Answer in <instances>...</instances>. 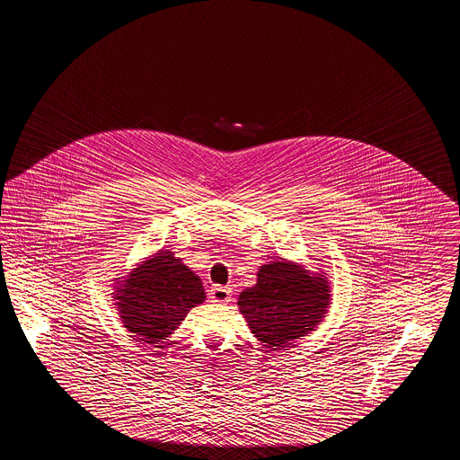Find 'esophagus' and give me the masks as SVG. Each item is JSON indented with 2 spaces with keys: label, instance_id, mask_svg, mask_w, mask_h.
<instances>
[{
  "label": "esophagus",
  "instance_id": "esophagus-1",
  "mask_svg": "<svg viewBox=\"0 0 460 460\" xmlns=\"http://www.w3.org/2000/svg\"><path fill=\"white\" fill-rule=\"evenodd\" d=\"M208 295L212 302H219V304H227L231 300V289L227 286H212Z\"/></svg>",
  "mask_w": 460,
  "mask_h": 460
}]
</instances>
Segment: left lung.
<instances>
[{
  "label": "left lung",
  "instance_id": "8db88e82",
  "mask_svg": "<svg viewBox=\"0 0 460 460\" xmlns=\"http://www.w3.org/2000/svg\"><path fill=\"white\" fill-rule=\"evenodd\" d=\"M241 314L259 341L285 349L321 323L329 305V286L286 261L262 265L259 281L238 300Z\"/></svg>",
  "mask_w": 460,
  "mask_h": 460
}]
</instances>
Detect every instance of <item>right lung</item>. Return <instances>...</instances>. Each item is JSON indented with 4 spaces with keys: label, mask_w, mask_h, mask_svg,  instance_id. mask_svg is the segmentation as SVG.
I'll return each instance as SVG.
<instances>
[{
    "label": "right lung",
    "mask_w": 460,
    "mask_h": 460,
    "mask_svg": "<svg viewBox=\"0 0 460 460\" xmlns=\"http://www.w3.org/2000/svg\"><path fill=\"white\" fill-rule=\"evenodd\" d=\"M124 283L117 293L120 317L146 343L165 340L205 300L199 278L169 252L156 253Z\"/></svg>",
    "instance_id": "add662e5"
}]
</instances>
